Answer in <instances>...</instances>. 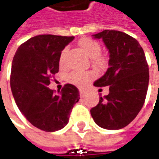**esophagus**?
<instances>
[{
	"label": "esophagus",
	"mask_w": 159,
	"mask_h": 159,
	"mask_svg": "<svg viewBox=\"0 0 159 159\" xmlns=\"http://www.w3.org/2000/svg\"><path fill=\"white\" fill-rule=\"evenodd\" d=\"M85 96H86V92H84V91H83V90H80V97L84 98V97H85Z\"/></svg>",
	"instance_id": "esophagus-1"
}]
</instances>
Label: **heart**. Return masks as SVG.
Segmentation results:
<instances>
[{
  "label": "heart",
  "instance_id": "heart-1",
  "mask_svg": "<svg viewBox=\"0 0 159 159\" xmlns=\"http://www.w3.org/2000/svg\"><path fill=\"white\" fill-rule=\"evenodd\" d=\"M80 47L83 48V50L89 56V57L92 58L93 65L97 69H102L106 66V58L100 55L102 51V48L99 42L92 39H83L79 41ZM66 54V48H65L60 55L59 63L61 66H64L65 64V57ZM93 74L92 72H81V71H74L69 74L66 77V80L74 85H76L78 87H84L86 85L89 81L93 79Z\"/></svg>",
  "mask_w": 159,
  "mask_h": 159
}]
</instances>
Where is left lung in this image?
I'll return each mask as SVG.
<instances>
[{"mask_svg":"<svg viewBox=\"0 0 159 159\" xmlns=\"http://www.w3.org/2000/svg\"><path fill=\"white\" fill-rule=\"evenodd\" d=\"M92 37L102 39L110 59L105 74L93 83L96 87L109 86V93L101 96L91 115L102 129H120L135 119L144 104L148 66L139 43L126 33L105 30Z\"/></svg>","mask_w":159,"mask_h":159,"instance_id":"1","label":"left lung"}]
</instances>
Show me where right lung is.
I'll return each mask as SVG.
<instances>
[{
	"instance_id": "right-lung-1",
	"label": "right lung",
	"mask_w": 159,
	"mask_h": 159,
	"mask_svg": "<svg viewBox=\"0 0 159 159\" xmlns=\"http://www.w3.org/2000/svg\"><path fill=\"white\" fill-rule=\"evenodd\" d=\"M74 37L39 35L19 47L11 73V89L25 118L38 129L54 132L68 123L79 91L67 84L58 94L48 86L59 70L61 51Z\"/></svg>"
}]
</instances>
